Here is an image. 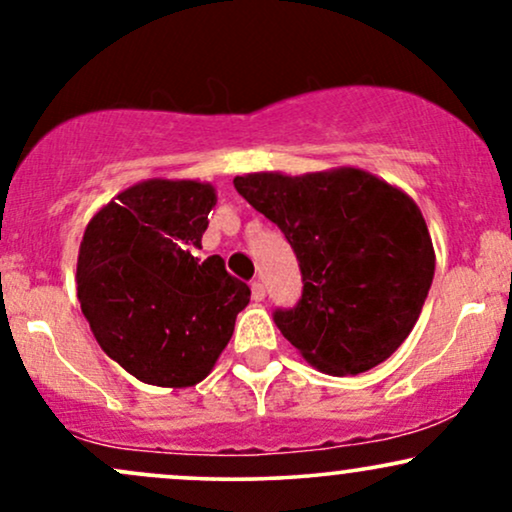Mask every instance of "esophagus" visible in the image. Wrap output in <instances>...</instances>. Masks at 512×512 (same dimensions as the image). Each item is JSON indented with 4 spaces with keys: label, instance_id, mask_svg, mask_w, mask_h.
I'll return each mask as SVG.
<instances>
[{
    "label": "esophagus",
    "instance_id": "obj_1",
    "mask_svg": "<svg viewBox=\"0 0 512 512\" xmlns=\"http://www.w3.org/2000/svg\"><path fill=\"white\" fill-rule=\"evenodd\" d=\"M250 291H252V301H257V303L264 301V293H267V291H264V284H262L260 279L252 281V284H250Z\"/></svg>",
    "mask_w": 512,
    "mask_h": 512
}]
</instances>
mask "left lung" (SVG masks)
I'll return each instance as SVG.
<instances>
[{"instance_id": "obj_1", "label": "left lung", "mask_w": 512, "mask_h": 512, "mask_svg": "<svg viewBox=\"0 0 512 512\" xmlns=\"http://www.w3.org/2000/svg\"><path fill=\"white\" fill-rule=\"evenodd\" d=\"M236 190L281 228L303 296L274 322L310 366L358 375L402 346L436 272L424 214L407 192L361 168L248 173Z\"/></svg>"}]
</instances>
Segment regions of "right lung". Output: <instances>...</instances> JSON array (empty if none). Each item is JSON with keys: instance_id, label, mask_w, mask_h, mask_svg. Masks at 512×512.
Returning <instances> with one entry per match:
<instances>
[{"instance_id": "right-lung-1", "label": "right lung", "mask_w": 512, "mask_h": 512, "mask_svg": "<svg viewBox=\"0 0 512 512\" xmlns=\"http://www.w3.org/2000/svg\"><path fill=\"white\" fill-rule=\"evenodd\" d=\"M214 204L209 182L151 178L88 221L76 262L81 313L105 354L142 383L207 378L250 303L219 255L195 257Z\"/></svg>"}]
</instances>
